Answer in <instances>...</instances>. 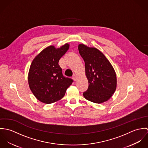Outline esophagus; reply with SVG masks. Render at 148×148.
I'll use <instances>...</instances> for the list:
<instances>
[{
	"label": "esophagus",
	"mask_w": 148,
	"mask_h": 148,
	"mask_svg": "<svg viewBox=\"0 0 148 148\" xmlns=\"http://www.w3.org/2000/svg\"><path fill=\"white\" fill-rule=\"evenodd\" d=\"M72 79H73V80H74L75 82H76L77 80V77L76 75H74V76L72 77Z\"/></svg>",
	"instance_id": "esophagus-1"
}]
</instances>
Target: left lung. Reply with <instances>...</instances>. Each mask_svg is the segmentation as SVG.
<instances>
[{"instance_id":"1","label":"left lung","mask_w":148,"mask_h":148,"mask_svg":"<svg viewBox=\"0 0 148 148\" xmlns=\"http://www.w3.org/2000/svg\"><path fill=\"white\" fill-rule=\"evenodd\" d=\"M78 49L85 62L88 88L83 93L85 99L97 104L108 101L117 86L115 71L105 55L95 47L80 44Z\"/></svg>"}]
</instances>
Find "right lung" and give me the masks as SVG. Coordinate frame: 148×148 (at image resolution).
<instances>
[{
    "label": "right lung",
    "instance_id": "obj_1",
    "mask_svg": "<svg viewBox=\"0 0 148 148\" xmlns=\"http://www.w3.org/2000/svg\"><path fill=\"white\" fill-rule=\"evenodd\" d=\"M69 48L66 43L60 48L50 45L33 60L28 72V84L35 97L45 104L62 99L73 80L63 76L60 59Z\"/></svg>",
    "mask_w": 148,
    "mask_h": 148
}]
</instances>
